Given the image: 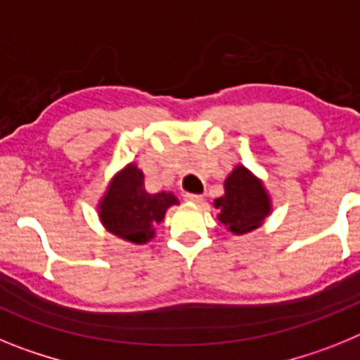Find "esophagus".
<instances>
[{"mask_svg":"<svg viewBox=\"0 0 360 360\" xmlns=\"http://www.w3.org/2000/svg\"><path fill=\"white\" fill-rule=\"evenodd\" d=\"M184 199H186V201L188 202H192V205H202V201H205V199H202V195H198V193H186V195H184Z\"/></svg>","mask_w":360,"mask_h":360,"instance_id":"obj_1","label":"esophagus"}]
</instances>
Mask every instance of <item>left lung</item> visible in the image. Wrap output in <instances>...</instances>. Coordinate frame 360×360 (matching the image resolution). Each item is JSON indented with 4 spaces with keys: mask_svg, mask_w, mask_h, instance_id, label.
<instances>
[{
    "mask_svg": "<svg viewBox=\"0 0 360 360\" xmlns=\"http://www.w3.org/2000/svg\"><path fill=\"white\" fill-rule=\"evenodd\" d=\"M219 223L233 236H245L264 224L271 214V195L262 179L237 165L224 179V193L214 201Z\"/></svg>",
    "mask_w": 360,
    "mask_h": 360,
    "instance_id": "left-lung-1",
    "label": "left lung"
}]
</instances>
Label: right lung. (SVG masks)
<instances>
[{
	"mask_svg": "<svg viewBox=\"0 0 360 360\" xmlns=\"http://www.w3.org/2000/svg\"><path fill=\"white\" fill-rule=\"evenodd\" d=\"M174 205H179V199L172 192H146L143 170L136 162H128L106 184L98 202V217L112 236L132 245H146Z\"/></svg>",
	"mask_w": 360,
	"mask_h": 360,
	"instance_id": "add662e5",
	"label": "right lung"
}]
</instances>
